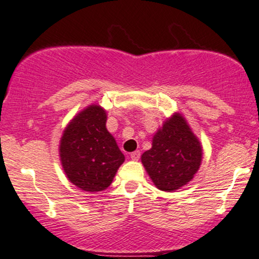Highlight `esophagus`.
Instances as JSON below:
<instances>
[{"instance_id":"obj_1","label":"esophagus","mask_w":259,"mask_h":259,"mask_svg":"<svg viewBox=\"0 0 259 259\" xmlns=\"http://www.w3.org/2000/svg\"><path fill=\"white\" fill-rule=\"evenodd\" d=\"M131 158L133 159V161H138V159L140 158V151H135L131 154Z\"/></svg>"}]
</instances>
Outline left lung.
<instances>
[{
    "instance_id": "8db88e82",
    "label": "left lung",
    "mask_w": 259,
    "mask_h": 259,
    "mask_svg": "<svg viewBox=\"0 0 259 259\" xmlns=\"http://www.w3.org/2000/svg\"><path fill=\"white\" fill-rule=\"evenodd\" d=\"M142 162L156 187L175 191L191 181L202 162V146L180 114H175L152 139Z\"/></svg>"
}]
</instances>
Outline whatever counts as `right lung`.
I'll list each match as a JSON object with an SVG mask.
<instances>
[{
	"label": "right lung",
	"mask_w": 259,
	"mask_h": 259,
	"mask_svg": "<svg viewBox=\"0 0 259 259\" xmlns=\"http://www.w3.org/2000/svg\"><path fill=\"white\" fill-rule=\"evenodd\" d=\"M107 115L90 105L75 116L63 132L60 157L69 181L88 192L105 190L124 156L105 128Z\"/></svg>",
	"instance_id": "obj_1"
}]
</instances>
